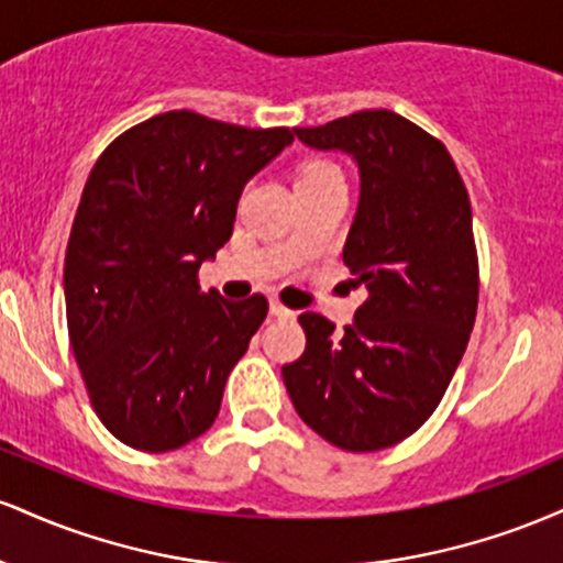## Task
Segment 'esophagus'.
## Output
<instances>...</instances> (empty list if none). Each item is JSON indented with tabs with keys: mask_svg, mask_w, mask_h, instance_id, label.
I'll use <instances>...</instances> for the list:
<instances>
[{
	"mask_svg": "<svg viewBox=\"0 0 563 563\" xmlns=\"http://www.w3.org/2000/svg\"><path fill=\"white\" fill-rule=\"evenodd\" d=\"M269 312H273L275 318H280V320H290V318H296V312H294V309L283 307V303L277 301V299L269 301Z\"/></svg>",
	"mask_w": 563,
	"mask_h": 563,
	"instance_id": "34e87169",
	"label": "esophagus"
}]
</instances>
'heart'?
Here are the masks:
<instances>
[{"label":"heart","mask_w":563,"mask_h":563,"mask_svg":"<svg viewBox=\"0 0 563 563\" xmlns=\"http://www.w3.org/2000/svg\"><path fill=\"white\" fill-rule=\"evenodd\" d=\"M320 169H333V166H328V164H312V166H307V169H303V174L320 172Z\"/></svg>","instance_id":"obj_1"}]
</instances>
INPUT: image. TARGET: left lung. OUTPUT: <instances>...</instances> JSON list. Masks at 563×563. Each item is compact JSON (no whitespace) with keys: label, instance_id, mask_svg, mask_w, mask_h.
<instances>
[{"label":"left lung","instance_id":"1","mask_svg":"<svg viewBox=\"0 0 563 563\" xmlns=\"http://www.w3.org/2000/svg\"><path fill=\"white\" fill-rule=\"evenodd\" d=\"M294 134L357 164L344 264L367 299L344 333L303 312L307 349L283 380L309 429L341 450L376 452L421 429L466 352L479 301L468 192L448 147L384 108Z\"/></svg>","mask_w":563,"mask_h":563}]
</instances>
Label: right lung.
Masks as SVG:
<instances>
[{
  "label": "right lung",
  "instance_id": "right-lung-1",
  "mask_svg": "<svg viewBox=\"0 0 563 563\" xmlns=\"http://www.w3.org/2000/svg\"><path fill=\"white\" fill-rule=\"evenodd\" d=\"M290 142L286 126L169 111L97 158L70 228L63 288L97 418L129 448L177 450L217 421L267 299L200 294L198 269L230 241L245 183Z\"/></svg>",
  "mask_w": 563,
  "mask_h": 563
}]
</instances>
